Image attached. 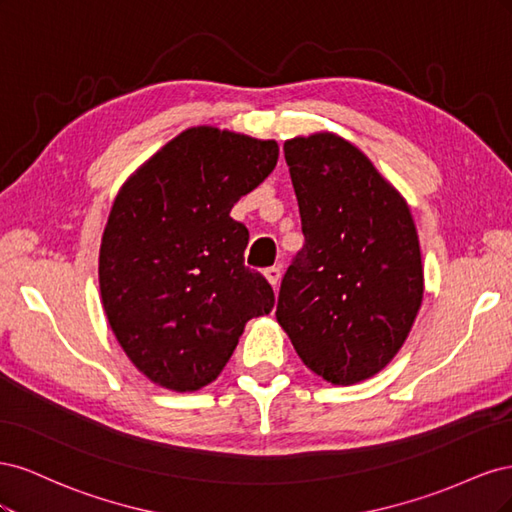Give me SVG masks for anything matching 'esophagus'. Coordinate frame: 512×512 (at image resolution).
Here are the masks:
<instances>
[{
  "mask_svg": "<svg viewBox=\"0 0 512 512\" xmlns=\"http://www.w3.org/2000/svg\"><path fill=\"white\" fill-rule=\"evenodd\" d=\"M265 277H267L269 284H271L273 288H277V284H280V277H282V269L277 267V265L267 267V269H265Z\"/></svg>",
  "mask_w": 512,
  "mask_h": 512,
  "instance_id": "obj_1",
  "label": "esophagus"
}]
</instances>
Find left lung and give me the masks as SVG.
<instances>
[{"label":"left lung","mask_w":512,"mask_h":512,"mask_svg":"<svg viewBox=\"0 0 512 512\" xmlns=\"http://www.w3.org/2000/svg\"><path fill=\"white\" fill-rule=\"evenodd\" d=\"M284 156L305 243L284 273L275 316L314 374L356 384L391 363L423 301L412 215L344 138H292Z\"/></svg>","instance_id":"left-lung-1"}]
</instances>
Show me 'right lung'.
I'll return each mask as SVG.
<instances>
[{
  "instance_id": "right-lung-1",
  "label": "right lung",
  "mask_w": 512,
  "mask_h": 512,
  "mask_svg": "<svg viewBox=\"0 0 512 512\" xmlns=\"http://www.w3.org/2000/svg\"><path fill=\"white\" fill-rule=\"evenodd\" d=\"M275 141L190 128L123 185L100 247V292L111 329L138 371L170 391L213 382L245 322L275 294L243 265L250 232L230 218L269 177Z\"/></svg>"
}]
</instances>
